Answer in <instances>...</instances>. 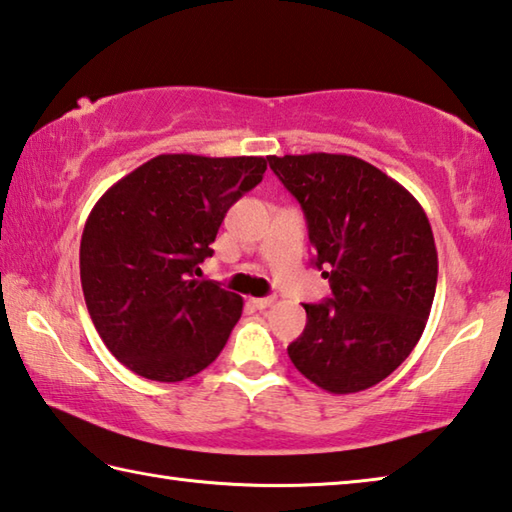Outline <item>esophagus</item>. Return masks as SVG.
Wrapping results in <instances>:
<instances>
[{
	"instance_id": "esophagus-1",
	"label": "esophagus",
	"mask_w": 512,
	"mask_h": 512,
	"mask_svg": "<svg viewBox=\"0 0 512 512\" xmlns=\"http://www.w3.org/2000/svg\"><path fill=\"white\" fill-rule=\"evenodd\" d=\"M249 303H251V306H254L256 310H265V308H270V306H272L274 299H272V297H263V299H249Z\"/></svg>"
}]
</instances>
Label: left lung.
<instances>
[{
    "instance_id": "8db88e82",
    "label": "left lung",
    "mask_w": 512,
    "mask_h": 512,
    "mask_svg": "<svg viewBox=\"0 0 512 512\" xmlns=\"http://www.w3.org/2000/svg\"><path fill=\"white\" fill-rule=\"evenodd\" d=\"M267 161L301 204L312 263L333 290L324 303H303L308 321L288 346L290 360L328 393L369 389L407 360L432 310L438 256L423 206L351 155Z\"/></svg>"
}]
</instances>
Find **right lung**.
Here are the masks:
<instances>
[{"mask_svg":"<svg viewBox=\"0 0 512 512\" xmlns=\"http://www.w3.org/2000/svg\"><path fill=\"white\" fill-rule=\"evenodd\" d=\"M265 157L159 155L96 202L80 283L103 344L141 378L204 371L242 315L238 294L200 281L229 206L263 182Z\"/></svg>","mask_w":512,"mask_h":512,"instance_id":"right-lung-1","label":"right lung"}]
</instances>
